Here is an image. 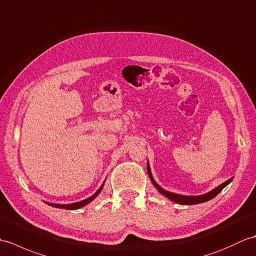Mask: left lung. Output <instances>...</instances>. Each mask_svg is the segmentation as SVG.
I'll return each mask as SVG.
<instances>
[{
	"label": "left lung",
	"mask_w": 256,
	"mask_h": 256,
	"mask_svg": "<svg viewBox=\"0 0 256 256\" xmlns=\"http://www.w3.org/2000/svg\"><path fill=\"white\" fill-rule=\"evenodd\" d=\"M148 175H150V179L152 184H153L154 186H155V188H156L157 190H158L160 194H164L166 198L170 199L172 201H174V202H177V204H197L206 202V201L211 200L212 198H214L218 194L219 192H221V190L224 189L226 186H228V184H229L232 182V179H233V177L230 178V179H228L226 182H224V184H219L218 187H216L214 189H212L211 192H206V194H200V196H184V194H179L170 192H167V190L162 189V188L160 186V184L154 180L153 176H152V172H150V164H148Z\"/></svg>",
	"instance_id": "8db88e82"
}]
</instances>
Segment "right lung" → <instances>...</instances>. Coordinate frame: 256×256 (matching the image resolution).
I'll list each match as a JSON object with an SVG mask.
<instances>
[{"mask_svg": "<svg viewBox=\"0 0 256 256\" xmlns=\"http://www.w3.org/2000/svg\"><path fill=\"white\" fill-rule=\"evenodd\" d=\"M103 184H104V182H103L101 184V187L96 190V192L91 196V197L86 198L84 200H81L79 201V202H74V204H50V202H46L47 204H50L52 206H55V208H59V209H67V210H76V209H79V208H82V206H84L86 204H90L92 200H94L98 194H99L101 192V190L103 188Z\"/></svg>", "mask_w": 256, "mask_h": 256, "instance_id": "right-lung-1", "label": "right lung"}]
</instances>
